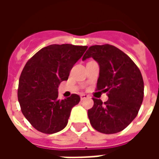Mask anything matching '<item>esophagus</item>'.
Segmentation results:
<instances>
[{
    "label": "esophagus",
    "instance_id": "obj_1",
    "mask_svg": "<svg viewBox=\"0 0 159 159\" xmlns=\"http://www.w3.org/2000/svg\"><path fill=\"white\" fill-rule=\"evenodd\" d=\"M80 97H81V100H86V99H89V98H90L89 95H88V94H85V93H82V94L80 95Z\"/></svg>",
    "mask_w": 159,
    "mask_h": 159
}]
</instances>
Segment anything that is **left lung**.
Returning <instances> with one entry per match:
<instances>
[{"label":"left lung","mask_w":159,"mask_h":159,"mask_svg":"<svg viewBox=\"0 0 159 159\" xmlns=\"http://www.w3.org/2000/svg\"><path fill=\"white\" fill-rule=\"evenodd\" d=\"M93 58L100 66L97 90L107 93L108 100L93 98L88 111L90 123L103 134L123 130L138 114L144 97V82L137 66L126 53L109 44L89 48L83 60Z\"/></svg>","instance_id":"obj_1"}]
</instances>
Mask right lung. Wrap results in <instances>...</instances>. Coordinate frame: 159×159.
I'll use <instances>...</instances> for the list:
<instances>
[{
    "mask_svg": "<svg viewBox=\"0 0 159 159\" xmlns=\"http://www.w3.org/2000/svg\"><path fill=\"white\" fill-rule=\"evenodd\" d=\"M88 48L87 46L52 44L28 60L19 77L18 99L25 118L36 130L54 134L68 123L70 111L79 103L73 93L59 100L58 88Z\"/></svg>",
    "mask_w": 159,
    "mask_h": 159,
    "instance_id": "add662e5",
    "label": "right lung"
}]
</instances>
